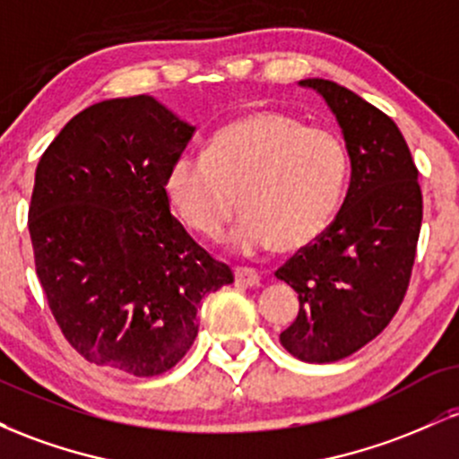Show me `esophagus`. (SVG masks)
<instances>
[{
	"label": "esophagus",
	"mask_w": 459,
	"mask_h": 459,
	"mask_svg": "<svg viewBox=\"0 0 459 459\" xmlns=\"http://www.w3.org/2000/svg\"><path fill=\"white\" fill-rule=\"evenodd\" d=\"M235 282L239 287H259L261 276L252 267H235Z\"/></svg>",
	"instance_id": "esophagus-1"
}]
</instances>
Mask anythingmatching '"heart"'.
Instances as JSON below:
<instances>
[{
	"instance_id": "heart-1",
	"label": "heart",
	"mask_w": 459,
	"mask_h": 459,
	"mask_svg": "<svg viewBox=\"0 0 459 459\" xmlns=\"http://www.w3.org/2000/svg\"><path fill=\"white\" fill-rule=\"evenodd\" d=\"M347 172L350 157L334 131L259 109L215 131L207 155H178L166 172V194L183 222L204 239H220L239 194L247 213L230 246L244 255L273 244L296 250L330 226Z\"/></svg>"
}]
</instances>
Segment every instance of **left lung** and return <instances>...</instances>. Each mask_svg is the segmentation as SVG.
<instances>
[{"label": "left lung", "instance_id": "8db88e82", "mask_svg": "<svg viewBox=\"0 0 459 459\" xmlns=\"http://www.w3.org/2000/svg\"><path fill=\"white\" fill-rule=\"evenodd\" d=\"M343 129L351 181L343 207L276 278L299 298L281 343L304 362H336L391 324L412 276L423 194L402 131L376 105L328 79H304Z\"/></svg>", "mask_w": 459, "mask_h": 459}]
</instances>
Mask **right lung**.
<instances>
[{"mask_svg":"<svg viewBox=\"0 0 459 459\" xmlns=\"http://www.w3.org/2000/svg\"><path fill=\"white\" fill-rule=\"evenodd\" d=\"M192 134L146 94L112 99L73 116L36 166V276L92 365L168 371L196 339L200 299L235 281L170 213L166 172Z\"/></svg>","mask_w":459,"mask_h":459,"instance_id":"1","label":"right lung"}]
</instances>
